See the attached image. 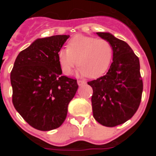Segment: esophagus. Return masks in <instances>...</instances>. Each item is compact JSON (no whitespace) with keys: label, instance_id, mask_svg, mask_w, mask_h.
Here are the masks:
<instances>
[{"label":"esophagus","instance_id":"1","mask_svg":"<svg viewBox=\"0 0 156 156\" xmlns=\"http://www.w3.org/2000/svg\"><path fill=\"white\" fill-rule=\"evenodd\" d=\"M77 83H78L79 86H82V85L85 84V82L83 80H77Z\"/></svg>","mask_w":156,"mask_h":156}]
</instances>
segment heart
<instances>
[{"label": "heart", "mask_w": 156, "mask_h": 156, "mask_svg": "<svg viewBox=\"0 0 156 156\" xmlns=\"http://www.w3.org/2000/svg\"><path fill=\"white\" fill-rule=\"evenodd\" d=\"M112 55V46L108 41L76 35L69 41L68 48L59 50L58 59L66 75L72 74L78 63L77 75L95 78L108 69Z\"/></svg>", "instance_id": "heart-1"}]
</instances>
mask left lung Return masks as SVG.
I'll list each match as a JSON object with an SVG mask.
<instances>
[{"instance_id": "obj_1", "label": "left lung", "mask_w": 156, "mask_h": 156, "mask_svg": "<svg viewBox=\"0 0 156 156\" xmlns=\"http://www.w3.org/2000/svg\"><path fill=\"white\" fill-rule=\"evenodd\" d=\"M96 34L112 46V63L105 75L87 84L93 89L94 118L112 127L129 120L140 105L143 91L140 62L127 43L109 33Z\"/></svg>"}]
</instances>
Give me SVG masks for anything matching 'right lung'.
<instances>
[{
	"label": "right lung",
	"instance_id": "right-lung-1",
	"mask_svg": "<svg viewBox=\"0 0 156 156\" xmlns=\"http://www.w3.org/2000/svg\"><path fill=\"white\" fill-rule=\"evenodd\" d=\"M69 35L39 38L18 55L11 72L12 102L34 128L59 127L78 89L76 80L62 76L58 53Z\"/></svg>",
	"mask_w": 156,
	"mask_h": 156
}]
</instances>
